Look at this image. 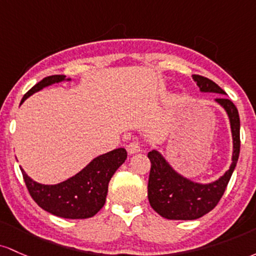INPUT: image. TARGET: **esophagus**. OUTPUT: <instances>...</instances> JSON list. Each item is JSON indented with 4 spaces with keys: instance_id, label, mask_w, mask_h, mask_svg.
Returning a JSON list of instances; mask_svg holds the SVG:
<instances>
[{
    "instance_id": "esophagus-1",
    "label": "esophagus",
    "mask_w": 256,
    "mask_h": 256,
    "mask_svg": "<svg viewBox=\"0 0 256 256\" xmlns=\"http://www.w3.org/2000/svg\"><path fill=\"white\" fill-rule=\"evenodd\" d=\"M127 151H128L129 154H138V152L142 151V145H140V142H132L127 146Z\"/></svg>"
}]
</instances>
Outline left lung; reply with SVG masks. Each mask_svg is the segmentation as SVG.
I'll use <instances>...</instances> for the list:
<instances>
[{"mask_svg": "<svg viewBox=\"0 0 256 256\" xmlns=\"http://www.w3.org/2000/svg\"><path fill=\"white\" fill-rule=\"evenodd\" d=\"M192 78L203 93L226 94L216 83L206 77L192 74ZM215 102L228 114L234 139L232 163L222 176L209 184L194 182L176 173L157 150L148 152V157L151 162L148 185V202L152 209L166 219L194 220L209 213L219 203L236 168L240 148V114L231 100L221 96Z\"/></svg>", "mask_w": 256, "mask_h": 256, "instance_id": "1", "label": "left lung"}]
</instances>
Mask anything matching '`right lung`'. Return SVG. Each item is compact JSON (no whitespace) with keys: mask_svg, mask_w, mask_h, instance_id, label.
<instances>
[{"mask_svg":"<svg viewBox=\"0 0 256 256\" xmlns=\"http://www.w3.org/2000/svg\"><path fill=\"white\" fill-rule=\"evenodd\" d=\"M70 81L64 74L43 78L22 96V102L44 87ZM127 160V151L120 148L98 156L80 173L56 185H43L34 182L22 168V178L32 200L48 213L65 219H87L94 216L105 204L108 182Z\"/></svg>","mask_w":256,"mask_h":256,"instance_id":"obj_1","label":"right lung"}]
</instances>
